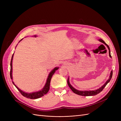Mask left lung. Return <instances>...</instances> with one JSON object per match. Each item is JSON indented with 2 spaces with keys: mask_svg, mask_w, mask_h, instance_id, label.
Returning <instances> with one entry per match:
<instances>
[{
  "mask_svg": "<svg viewBox=\"0 0 121 121\" xmlns=\"http://www.w3.org/2000/svg\"><path fill=\"white\" fill-rule=\"evenodd\" d=\"M99 42H101V43H104L105 44V45L107 47L108 49V50H109V57L111 58V54H110V48H109V46H108L107 44L104 42V41L101 39H99ZM112 74H113V72H112V71H111V73H110V76H109V78L108 79V80L106 81L105 83L102 86L100 87V88H99L98 89H97V90H95L80 91V90H78L77 89H76L74 88L73 87V86L70 84V83H69V77L68 78L67 82H68V84L69 87L70 88V89L72 90V91L74 93H75L76 94L80 95V96H95V95H97L101 91H102V90L104 89V88L106 86V85L107 84V83H108V82L110 81V80H111V79L112 78Z\"/></svg>",
  "mask_w": 121,
  "mask_h": 121,
  "instance_id": "8db88e82",
  "label": "left lung"
}]
</instances>
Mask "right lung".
Wrapping results in <instances>:
<instances>
[{
    "instance_id": "obj_1",
    "label": "right lung",
    "mask_w": 121,
    "mask_h": 121,
    "mask_svg": "<svg viewBox=\"0 0 121 121\" xmlns=\"http://www.w3.org/2000/svg\"><path fill=\"white\" fill-rule=\"evenodd\" d=\"M33 36L35 37H36L37 36V35H34ZM22 39H21L19 42H20ZM14 54V53H13V55H12V58H11V63H10V67H11V69H10V77H11V79L12 80H13V77H12V69H12V62H13V59ZM59 68V67H55L49 73L47 81H46V83L45 85H44V87H43V88L42 89V90H41L40 91H37V92H32V93H27V92H24V91H22V90H21L20 88L17 87L13 81H12V82H13V84L15 86V87L17 89V90L20 92V93L22 94V96H23L24 97H26L27 98L30 99H36L40 98L43 96L44 95H46L48 92V91L49 90L50 82L51 79H52V75L54 74V73H55L56 71H57V69H58Z\"/></svg>"
}]
</instances>
